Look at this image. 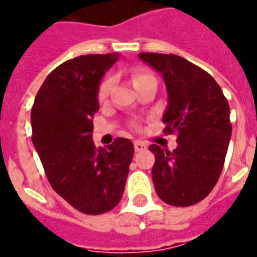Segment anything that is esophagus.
Returning a JSON list of instances; mask_svg holds the SVG:
<instances>
[{"instance_id":"1","label":"esophagus","mask_w":257,"mask_h":257,"mask_svg":"<svg viewBox=\"0 0 257 257\" xmlns=\"http://www.w3.org/2000/svg\"><path fill=\"white\" fill-rule=\"evenodd\" d=\"M146 143H143V141H134V150H136V151H143V150H146Z\"/></svg>"}]
</instances>
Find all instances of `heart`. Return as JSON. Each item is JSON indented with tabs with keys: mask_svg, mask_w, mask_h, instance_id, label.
Masks as SVG:
<instances>
[{
	"mask_svg": "<svg viewBox=\"0 0 257 257\" xmlns=\"http://www.w3.org/2000/svg\"><path fill=\"white\" fill-rule=\"evenodd\" d=\"M147 77H151V75H148V74H146V72H136V74L133 75V82L140 81V79H143V78H147ZM110 86H111L110 78H107V79H105V81L100 84V88H99V99H100V100H103V99L109 95Z\"/></svg>",
	"mask_w": 257,
	"mask_h": 257,
	"instance_id": "b5f03b06",
	"label": "heart"
}]
</instances>
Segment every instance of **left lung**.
I'll return each instance as SVG.
<instances>
[{
  "label": "left lung",
  "mask_w": 257,
  "mask_h": 257,
  "mask_svg": "<svg viewBox=\"0 0 257 257\" xmlns=\"http://www.w3.org/2000/svg\"><path fill=\"white\" fill-rule=\"evenodd\" d=\"M139 57L164 78L168 106L162 121L165 133L178 134L172 152L150 146L155 192L166 204L193 206L220 178L232 133L229 105L215 79L183 57L159 53Z\"/></svg>",
  "instance_id": "1"
}]
</instances>
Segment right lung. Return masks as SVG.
<instances>
[{"label": "right lung", "instance_id": "right-lung-1", "mask_svg": "<svg viewBox=\"0 0 257 257\" xmlns=\"http://www.w3.org/2000/svg\"><path fill=\"white\" fill-rule=\"evenodd\" d=\"M118 54H86L47 75L32 107V141L46 176L74 208L103 214L117 206L134 155L128 139L95 148L92 118L99 110V85Z\"/></svg>", "mask_w": 257, "mask_h": 257}]
</instances>
